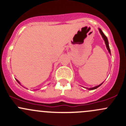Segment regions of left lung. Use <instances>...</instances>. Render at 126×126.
<instances>
[{
  "mask_svg": "<svg viewBox=\"0 0 126 126\" xmlns=\"http://www.w3.org/2000/svg\"><path fill=\"white\" fill-rule=\"evenodd\" d=\"M98 30H99V31H100V34H101V35L102 37L103 38V39H104V42H105V44H106V47H107V49H108V50L109 52L110 53V54H111V53H110V48H109V42H108V38H107V37L105 35H104V33H103V31H101V29H100V28H99ZM101 84H102V83H101V84H99L98 86H95V87H91V88H87V89H88L89 90H94V89H95L98 88V87L99 86H101Z\"/></svg>",
  "mask_w": 126,
  "mask_h": 126,
  "instance_id": "8db88e82",
  "label": "left lung"
}]
</instances>
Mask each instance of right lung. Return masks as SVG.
I'll return each mask as SVG.
<instances>
[{
  "instance_id": "right-lung-1",
  "label": "right lung",
  "mask_w": 126,
  "mask_h": 126,
  "mask_svg": "<svg viewBox=\"0 0 126 126\" xmlns=\"http://www.w3.org/2000/svg\"><path fill=\"white\" fill-rule=\"evenodd\" d=\"M16 80H17V82H18V83H19V84H20V82H19V81H18L17 80V79H16Z\"/></svg>"
}]
</instances>
